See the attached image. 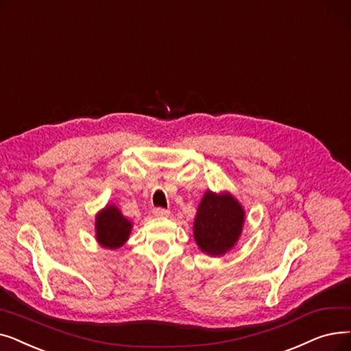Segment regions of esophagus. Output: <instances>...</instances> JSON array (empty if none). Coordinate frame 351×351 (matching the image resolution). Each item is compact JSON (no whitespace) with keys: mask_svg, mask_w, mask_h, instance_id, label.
I'll return each mask as SVG.
<instances>
[{"mask_svg":"<svg viewBox=\"0 0 351 351\" xmlns=\"http://www.w3.org/2000/svg\"><path fill=\"white\" fill-rule=\"evenodd\" d=\"M153 214H154L156 217H169V215H170V211L165 210V208H161V207H156V208L153 210Z\"/></svg>","mask_w":351,"mask_h":351,"instance_id":"1","label":"esophagus"}]
</instances>
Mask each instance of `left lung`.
Instances as JSON below:
<instances>
[{
    "instance_id": "1",
    "label": "left lung",
    "mask_w": 351,
    "mask_h": 351,
    "mask_svg": "<svg viewBox=\"0 0 351 351\" xmlns=\"http://www.w3.org/2000/svg\"><path fill=\"white\" fill-rule=\"evenodd\" d=\"M245 213L230 193L207 191L194 220V240L203 253L217 257L234 247L241 236Z\"/></svg>"
}]
</instances>
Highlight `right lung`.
I'll return each mask as SVG.
<instances>
[{"label": "right lung", "instance_id": "right-lung-1", "mask_svg": "<svg viewBox=\"0 0 351 351\" xmlns=\"http://www.w3.org/2000/svg\"><path fill=\"white\" fill-rule=\"evenodd\" d=\"M132 223L121 214L119 207L107 206L95 215V239L99 245L115 250L130 237Z\"/></svg>", "mask_w": 351, "mask_h": 351}]
</instances>
